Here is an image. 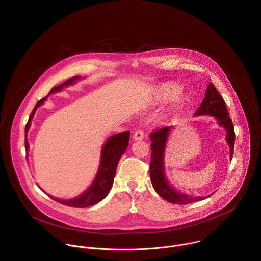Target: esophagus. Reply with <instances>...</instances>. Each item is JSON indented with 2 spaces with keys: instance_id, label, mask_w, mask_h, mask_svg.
Segmentation results:
<instances>
[{
  "instance_id": "obj_1",
  "label": "esophagus",
  "mask_w": 261,
  "mask_h": 261,
  "mask_svg": "<svg viewBox=\"0 0 261 261\" xmlns=\"http://www.w3.org/2000/svg\"><path fill=\"white\" fill-rule=\"evenodd\" d=\"M143 137H144V133H143V131L140 130V129L136 130V131L134 132V134H133V139H134V140H142Z\"/></svg>"
}]
</instances>
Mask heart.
Segmentation results:
<instances>
[{"label":"heart","mask_w":261,"mask_h":261,"mask_svg":"<svg viewBox=\"0 0 261 261\" xmlns=\"http://www.w3.org/2000/svg\"><path fill=\"white\" fill-rule=\"evenodd\" d=\"M177 91V87L173 86V85H167L165 87H163V89L161 90V98L162 99H168L171 98L175 95Z\"/></svg>","instance_id":"obj_1"}]
</instances>
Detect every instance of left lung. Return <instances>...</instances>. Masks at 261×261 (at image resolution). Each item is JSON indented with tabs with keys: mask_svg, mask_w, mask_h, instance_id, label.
I'll return each instance as SVG.
<instances>
[{
	"mask_svg": "<svg viewBox=\"0 0 261 261\" xmlns=\"http://www.w3.org/2000/svg\"><path fill=\"white\" fill-rule=\"evenodd\" d=\"M195 116L210 115L216 117L219 125L224 127L227 131L226 141L230 146V159L233 158L234 144H235V130L233 122L229 117V113L226 107L224 98L221 96L217 88L213 83H210L205 92L204 99L202 100L200 107L194 113ZM172 126L164 127L150 134L151 140V159H150V180L151 184L156 191V193L165 200L175 203V204H189L199 200H203L207 197L197 196L193 197L188 194H184L176 190L167 180L165 175V151L167 146V141L172 130Z\"/></svg>",
	"mask_w": 261,
	"mask_h": 261,
	"instance_id": "left-lung-1",
	"label": "left lung"
}]
</instances>
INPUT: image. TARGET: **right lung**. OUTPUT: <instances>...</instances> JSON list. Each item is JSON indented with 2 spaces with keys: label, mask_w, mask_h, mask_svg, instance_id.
<instances>
[{
  "label": "right lung",
  "mask_w": 261,
  "mask_h": 261,
  "mask_svg": "<svg viewBox=\"0 0 261 261\" xmlns=\"http://www.w3.org/2000/svg\"><path fill=\"white\" fill-rule=\"evenodd\" d=\"M78 79H80V77L75 76L73 78L68 79L64 83L53 87L51 90L49 91V94L54 93V92L61 91L63 89V87L72 85ZM45 99H46V97L40 99L35 105L34 109L31 112V115L28 119V122L25 126V148H26V150H28V147H29L27 138H26V134L30 127L31 120L33 118V115H34L36 109L40 105H42L45 101ZM129 138H130V132L125 131V132L115 134L107 140V142L101 147L100 164L98 167L97 174H96L92 184L90 185V187L84 193H82L80 196H77L76 198H72V199H67V200L59 199V198L53 197L50 195H48V197H50L51 199H54L64 205L71 206V207H78V208L91 206V205H94L95 203L99 202L100 200H102L109 194V192L113 186V182H114V178L116 175V170H117L119 160L121 159V156L124 154V152L127 149V146L129 143Z\"/></svg>",
  "instance_id": "add662e5"
}]
</instances>
